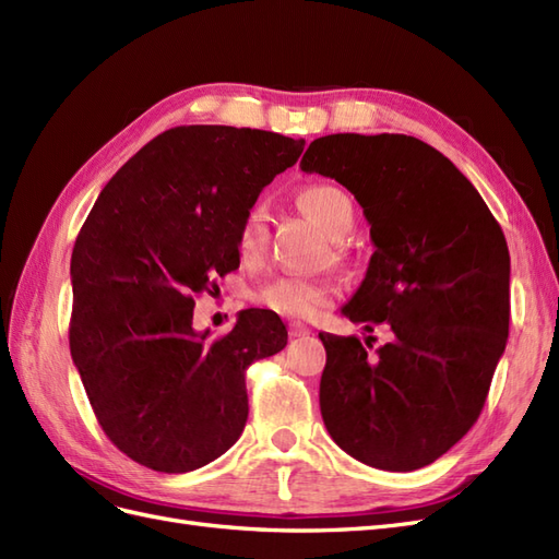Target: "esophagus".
Here are the masks:
<instances>
[{
    "label": "esophagus",
    "mask_w": 559,
    "mask_h": 559,
    "mask_svg": "<svg viewBox=\"0 0 559 559\" xmlns=\"http://www.w3.org/2000/svg\"><path fill=\"white\" fill-rule=\"evenodd\" d=\"M310 333H312V329H308L306 324H298V321H294V324L289 326V335L292 337H306Z\"/></svg>",
    "instance_id": "1"
}]
</instances>
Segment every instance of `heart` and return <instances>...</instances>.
Here are the masks:
<instances>
[{"instance_id": "obj_1", "label": "heart", "mask_w": 559, "mask_h": 559, "mask_svg": "<svg viewBox=\"0 0 559 559\" xmlns=\"http://www.w3.org/2000/svg\"><path fill=\"white\" fill-rule=\"evenodd\" d=\"M298 207L331 238H343L354 224V205L349 195L333 183H312L298 193ZM238 253L242 261H257L263 257L267 245V212L257 202L251 205L238 226ZM335 294L333 282L324 277L282 275L265 282L257 292V302L267 310L308 319L329 306Z\"/></svg>"}]
</instances>
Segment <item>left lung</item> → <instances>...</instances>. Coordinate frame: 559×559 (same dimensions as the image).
Segmentation results:
<instances>
[{"mask_svg":"<svg viewBox=\"0 0 559 559\" xmlns=\"http://www.w3.org/2000/svg\"><path fill=\"white\" fill-rule=\"evenodd\" d=\"M300 170L343 183L364 207L376 251L343 314L394 333L376 354L354 335L319 333L321 417L354 460L427 466L478 419L509 341L501 226L441 151L408 134H326Z\"/></svg>","mask_w":559,"mask_h":559,"instance_id":"8db88e82","label":"left lung"}]
</instances>
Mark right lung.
<instances>
[{"label":"right lung","mask_w":559,"mask_h":559,"mask_svg":"<svg viewBox=\"0 0 559 559\" xmlns=\"http://www.w3.org/2000/svg\"><path fill=\"white\" fill-rule=\"evenodd\" d=\"M306 140L179 126L142 146L99 193L72 251L70 349L99 427L132 462L195 471L238 441L245 370L286 347L270 310L230 333L193 329V296L240 265L238 226Z\"/></svg>","instance_id":"add662e5"}]
</instances>
